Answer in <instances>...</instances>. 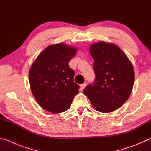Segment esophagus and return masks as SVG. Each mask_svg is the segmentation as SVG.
<instances>
[{
	"mask_svg": "<svg viewBox=\"0 0 151 151\" xmlns=\"http://www.w3.org/2000/svg\"><path fill=\"white\" fill-rule=\"evenodd\" d=\"M86 86V83H84V84H83V85H81V91H83L84 88H85Z\"/></svg>",
	"mask_w": 151,
	"mask_h": 151,
	"instance_id": "esophagus-1",
	"label": "esophagus"
}]
</instances>
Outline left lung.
I'll use <instances>...</instances> for the list:
<instances>
[{
	"mask_svg": "<svg viewBox=\"0 0 151 151\" xmlns=\"http://www.w3.org/2000/svg\"><path fill=\"white\" fill-rule=\"evenodd\" d=\"M96 78L84 89L92 106L101 112H111L121 107L131 94L134 82V68L118 46L101 41L92 45Z\"/></svg>",
	"mask_w": 151,
	"mask_h": 151,
	"instance_id": "8db88e82",
	"label": "left lung"
}]
</instances>
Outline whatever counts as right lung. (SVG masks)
Masks as SVG:
<instances>
[{
    "label": "right lung",
    "mask_w": 151,
    "mask_h": 151,
    "mask_svg": "<svg viewBox=\"0 0 151 151\" xmlns=\"http://www.w3.org/2000/svg\"><path fill=\"white\" fill-rule=\"evenodd\" d=\"M76 48L64 43L47 47L38 56L29 71L32 93L39 105L52 113L70 108L79 85L74 83L75 71L68 62L76 55Z\"/></svg>",
    "instance_id": "right-lung-1"
}]
</instances>
